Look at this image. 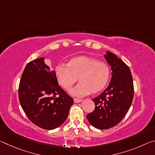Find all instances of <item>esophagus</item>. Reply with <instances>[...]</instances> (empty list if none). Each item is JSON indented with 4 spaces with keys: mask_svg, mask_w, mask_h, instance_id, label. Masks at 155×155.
I'll list each match as a JSON object with an SVG mask.
<instances>
[{
    "mask_svg": "<svg viewBox=\"0 0 155 155\" xmlns=\"http://www.w3.org/2000/svg\"><path fill=\"white\" fill-rule=\"evenodd\" d=\"M74 101L75 103H81V101H82V100L81 99H77V98H74Z\"/></svg>",
    "mask_w": 155,
    "mask_h": 155,
    "instance_id": "obj_1",
    "label": "esophagus"
}]
</instances>
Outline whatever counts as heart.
Here are the masks:
<instances>
[{
  "instance_id": "heart-1",
  "label": "heart",
  "mask_w": 155,
  "mask_h": 155,
  "mask_svg": "<svg viewBox=\"0 0 155 155\" xmlns=\"http://www.w3.org/2000/svg\"><path fill=\"white\" fill-rule=\"evenodd\" d=\"M59 83L65 90H70L79 79L80 83L72 89L70 94L74 97H83L98 94L104 90L110 78V69L105 63L85 56L71 59L68 65L59 64L55 68Z\"/></svg>"
}]
</instances>
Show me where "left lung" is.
I'll return each instance as SVG.
<instances>
[{
    "instance_id": "left-lung-1",
    "label": "left lung",
    "mask_w": 155,
    "mask_h": 155,
    "mask_svg": "<svg viewBox=\"0 0 155 155\" xmlns=\"http://www.w3.org/2000/svg\"><path fill=\"white\" fill-rule=\"evenodd\" d=\"M104 58L111 65V81L103 93L92 99L95 109L87 115L98 129H108L118 124L129 109L134 94L129 68L112 52L107 51Z\"/></svg>"
}]
</instances>
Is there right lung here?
I'll return each mask as SVG.
<instances>
[{
    "mask_svg": "<svg viewBox=\"0 0 155 155\" xmlns=\"http://www.w3.org/2000/svg\"><path fill=\"white\" fill-rule=\"evenodd\" d=\"M18 97L28 118L46 130L61 126L74 103L73 99L59 85L55 71L50 70L44 57L26 65L20 79Z\"/></svg>",
    "mask_w": 155,
    "mask_h": 155,
    "instance_id": "1",
    "label": "right lung"
}]
</instances>
